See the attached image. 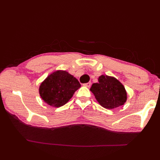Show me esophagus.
Masks as SVG:
<instances>
[{
    "label": "esophagus",
    "instance_id": "esophagus-1",
    "mask_svg": "<svg viewBox=\"0 0 160 160\" xmlns=\"http://www.w3.org/2000/svg\"><path fill=\"white\" fill-rule=\"evenodd\" d=\"M91 84V82H87V83L84 84V85L85 86V87H90Z\"/></svg>",
    "mask_w": 160,
    "mask_h": 160
}]
</instances>
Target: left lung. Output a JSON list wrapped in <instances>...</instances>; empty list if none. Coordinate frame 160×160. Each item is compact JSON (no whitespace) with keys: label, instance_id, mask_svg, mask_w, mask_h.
<instances>
[{"label":"left lung","instance_id":"obj_1","mask_svg":"<svg viewBox=\"0 0 160 160\" xmlns=\"http://www.w3.org/2000/svg\"><path fill=\"white\" fill-rule=\"evenodd\" d=\"M90 91L101 106L108 109L122 106L127 100V93L123 84L115 78L107 75L98 78V82L93 83Z\"/></svg>","mask_w":160,"mask_h":160}]
</instances>
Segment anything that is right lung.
<instances>
[{"label":"right lung","mask_w":160,"mask_h":160,"mask_svg":"<svg viewBox=\"0 0 160 160\" xmlns=\"http://www.w3.org/2000/svg\"><path fill=\"white\" fill-rule=\"evenodd\" d=\"M80 87L76 78L67 71L57 70L40 84L39 93L45 103L60 107L68 102Z\"/></svg>","instance_id":"right-lung-1"}]
</instances>
